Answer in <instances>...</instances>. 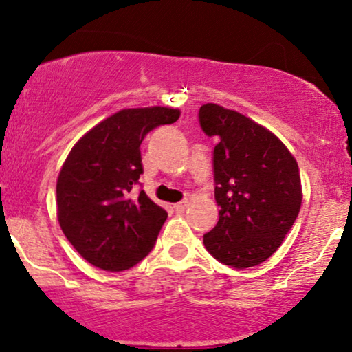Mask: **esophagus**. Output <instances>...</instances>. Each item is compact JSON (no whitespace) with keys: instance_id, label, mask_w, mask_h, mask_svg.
<instances>
[{"instance_id":"obj_1","label":"esophagus","mask_w":352,"mask_h":352,"mask_svg":"<svg viewBox=\"0 0 352 352\" xmlns=\"http://www.w3.org/2000/svg\"><path fill=\"white\" fill-rule=\"evenodd\" d=\"M186 208H188V201H186V199H184V201H180L177 204H173V209H175L177 212H184Z\"/></svg>"}]
</instances>
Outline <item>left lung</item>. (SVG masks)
<instances>
[{
  "instance_id": "1",
  "label": "left lung",
  "mask_w": 352,
  "mask_h": 352,
  "mask_svg": "<svg viewBox=\"0 0 352 352\" xmlns=\"http://www.w3.org/2000/svg\"><path fill=\"white\" fill-rule=\"evenodd\" d=\"M199 126L212 151L219 221L204 234L206 250L232 268L263 263L278 250L300 211L302 186L286 146L245 115L216 104L201 105Z\"/></svg>"
}]
</instances>
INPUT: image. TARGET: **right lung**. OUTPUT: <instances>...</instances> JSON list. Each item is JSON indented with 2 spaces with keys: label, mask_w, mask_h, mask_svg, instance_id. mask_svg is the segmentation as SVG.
<instances>
[{
  "label": "right lung",
  "mask_w": 352,
  "mask_h": 352,
  "mask_svg": "<svg viewBox=\"0 0 352 352\" xmlns=\"http://www.w3.org/2000/svg\"><path fill=\"white\" fill-rule=\"evenodd\" d=\"M168 107L124 109L74 144L56 182L60 228L89 263L105 271L130 270L153 250L167 212L144 190L140 146L149 131L175 123Z\"/></svg>",
  "instance_id": "add662e5"
}]
</instances>
